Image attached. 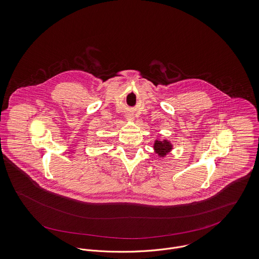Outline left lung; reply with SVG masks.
Wrapping results in <instances>:
<instances>
[{
  "label": "left lung",
  "instance_id": "left-lung-1",
  "mask_svg": "<svg viewBox=\"0 0 259 259\" xmlns=\"http://www.w3.org/2000/svg\"><path fill=\"white\" fill-rule=\"evenodd\" d=\"M172 145L168 140H156L154 143V150L160 157H165L172 151Z\"/></svg>",
  "mask_w": 259,
  "mask_h": 259
}]
</instances>
